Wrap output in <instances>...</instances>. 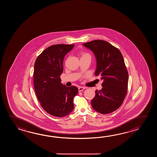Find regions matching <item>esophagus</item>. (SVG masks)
<instances>
[{"instance_id": "1", "label": "esophagus", "mask_w": 157, "mask_h": 157, "mask_svg": "<svg viewBox=\"0 0 157 157\" xmlns=\"http://www.w3.org/2000/svg\"><path fill=\"white\" fill-rule=\"evenodd\" d=\"M78 91H83L84 89H85L86 88L85 87H84L80 86L78 87Z\"/></svg>"}]
</instances>
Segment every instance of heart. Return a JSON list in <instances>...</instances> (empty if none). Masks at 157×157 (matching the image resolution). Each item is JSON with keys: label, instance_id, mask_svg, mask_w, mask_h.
Listing matches in <instances>:
<instances>
[{"label": "heart", "instance_id": "obj_1", "mask_svg": "<svg viewBox=\"0 0 157 157\" xmlns=\"http://www.w3.org/2000/svg\"><path fill=\"white\" fill-rule=\"evenodd\" d=\"M80 55H81V58L87 57H90V58H91V56H90V54L88 53H87V52H82L81 53V54H80Z\"/></svg>", "mask_w": 157, "mask_h": 157}]
</instances>
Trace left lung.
<instances>
[{
  "label": "left lung",
  "mask_w": 157,
  "mask_h": 157,
  "mask_svg": "<svg viewBox=\"0 0 157 157\" xmlns=\"http://www.w3.org/2000/svg\"><path fill=\"white\" fill-rule=\"evenodd\" d=\"M83 45L93 52L97 61L95 75L103 80L101 90H95L91 105L100 113H110L121 107L127 93L128 74L124 57L118 48L104 40Z\"/></svg>",
  "instance_id": "8db88e82"
}]
</instances>
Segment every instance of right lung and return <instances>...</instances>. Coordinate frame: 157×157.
I'll use <instances>...</instances> for the list:
<instances>
[{
	"instance_id": "right-lung-1",
	"label": "right lung",
	"mask_w": 157,
	"mask_h": 157,
	"mask_svg": "<svg viewBox=\"0 0 157 157\" xmlns=\"http://www.w3.org/2000/svg\"><path fill=\"white\" fill-rule=\"evenodd\" d=\"M74 44H56L48 47L37 57L34 64L33 85L37 98L48 113L55 117L66 116L73 110V99L77 87L61 83L64 58Z\"/></svg>"
}]
</instances>
